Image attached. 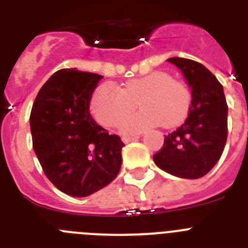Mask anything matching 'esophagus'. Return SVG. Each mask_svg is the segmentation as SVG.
<instances>
[{"mask_svg": "<svg viewBox=\"0 0 248 248\" xmlns=\"http://www.w3.org/2000/svg\"><path fill=\"white\" fill-rule=\"evenodd\" d=\"M139 139V135H135V137H123L122 140H123V143H130V141H134V140H138Z\"/></svg>", "mask_w": 248, "mask_h": 248, "instance_id": "34e87169", "label": "esophagus"}]
</instances>
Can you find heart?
Here are the masks:
<instances>
[{"mask_svg": "<svg viewBox=\"0 0 248 248\" xmlns=\"http://www.w3.org/2000/svg\"><path fill=\"white\" fill-rule=\"evenodd\" d=\"M139 102L142 111L123 121V134H138L157 124L170 128L180 124L189 113V89L165 72L153 73L126 83L122 89L104 84L94 93L91 110L105 128L117 126Z\"/></svg>", "mask_w": 248, "mask_h": 248, "instance_id": "b5f03b06", "label": "heart"}]
</instances>
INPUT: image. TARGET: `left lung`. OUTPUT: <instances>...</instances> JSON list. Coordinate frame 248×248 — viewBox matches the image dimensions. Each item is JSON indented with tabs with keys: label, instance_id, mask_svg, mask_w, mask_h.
I'll list each match as a JSON object with an SVG mask.
<instances>
[{
	"label": "left lung",
	"instance_id": "obj_1",
	"mask_svg": "<svg viewBox=\"0 0 248 248\" xmlns=\"http://www.w3.org/2000/svg\"><path fill=\"white\" fill-rule=\"evenodd\" d=\"M191 88V105L185 123L166 135L153 156L161 170L184 179H199L216 165L227 140V108L222 85L216 77L191 59L172 57Z\"/></svg>",
	"mask_w": 248,
	"mask_h": 248
}]
</instances>
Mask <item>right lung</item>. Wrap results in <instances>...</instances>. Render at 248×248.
<instances>
[{"mask_svg":"<svg viewBox=\"0 0 248 248\" xmlns=\"http://www.w3.org/2000/svg\"><path fill=\"white\" fill-rule=\"evenodd\" d=\"M103 77L61 69L43 84L30 117L34 153L48 180L74 198H85L119 174L118 135L97 124L89 111L92 94Z\"/></svg>","mask_w":248,"mask_h":248,"instance_id":"obj_1","label":"right lung"}]
</instances>
